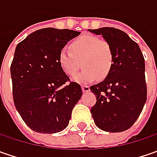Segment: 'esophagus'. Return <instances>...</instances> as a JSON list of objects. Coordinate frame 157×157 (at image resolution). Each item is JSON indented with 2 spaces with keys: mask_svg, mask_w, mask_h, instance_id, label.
Masks as SVG:
<instances>
[{
  "mask_svg": "<svg viewBox=\"0 0 157 157\" xmlns=\"http://www.w3.org/2000/svg\"><path fill=\"white\" fill-rule=\"evenodd\" d=\"M82 91L84 93H87L90 91V86H82Z\"/></svg>",
  "mask_w": 157,
  "mask_h": 157,
  "instance_id": "obj_1",
  "label": "esophagus"
}]
</instances>
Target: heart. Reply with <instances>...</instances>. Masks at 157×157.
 I'll list each match as a JSON object with an SVG mask.
<instances>
[{"mask_svg":"<svg viewBox=\"0 0 157 157\" xmlns=\"http://www.w3.org/2000/svg\"><path fill=\"white\" fill-rule=\"evenodd\" d=\"M70 50H62L58 61L63 71L72 77L82 66L84 69L73 78V80L86 84L98 78L103 79L109 74L113 63L111 45L105 40L94 36H84L73 41Z\"/></svg>","mask_w":157,"mask_h":157,"instance_id":"obj_1","label":"heart"}]
</instances>
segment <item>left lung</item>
Masks as SVG:
<instances>
[{
	"mask_svg": "<svg viewBox=\"0 0 157 157\" xmlns=\"http://www.w3.org/2000/svg\"><path fill=\"white\" fill-rule=\"evenodd\" d=\"M89 31L101 35L113 54L109 74L90 87L97 99L91 113L101 130L122 132L134 125L147 100L144 57L139 45L121 29L105 27Z\"/></svg>",
	"mask_w": 157,
	"mask_h": 157,
	"instance_id": "obj_1",
	"label": "left lung"
}]
</instances>
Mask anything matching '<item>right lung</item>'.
Returning a JSON list of instances; mask_svg holds the SVG:
<instances>
[{"label": "right lung", "mask_w": 157, "mask_h": 157, "mask_svg": "<svg viewBox=\"0 0 157 157\" xmlns=\"http://www.w3.org/2000/svg\"><path fill=\"white\" fill-rule=\"evenodd\" d=\"M78 31L45 28L29 35L15 51L10 66L15 108L29 128L54 134L69 124L81 86L61 69L59 53Z\"/></svg>", "instance_id": "right-lung-1"}]
</instances>
